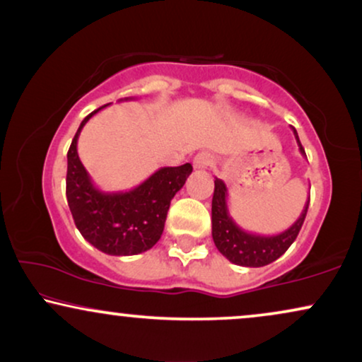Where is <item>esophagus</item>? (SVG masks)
Returning <instances> with one entry per match:
<instances>
[{
  "label": "esophagus",
  "mask_w": 362,
  "mask_h": 362,
  "mask_svg": "<svg viewBox=\"0 0 362 362\" xmlns=\"http://www.w3.org/2000/svg\"><path fill=\"white\" fill-rule=\"evenodd\" d=\"M211 165H212V155L207 151L197 153L194 160H192V166H194L196 170H206V168H209Z\"/></svg>",
  "instance_id": "1"
}]
</instances>
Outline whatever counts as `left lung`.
<instances>
[{
    "label": "left lung",
    "instance_id": "left-lung-1",
    "mask_svg": "<svg viewBox=\"0 0 362 362\" xmlns=\"http://www.w3.org/2000/svg\"><path fill=\"white\" fill-rule=\"evenodd\" d=\"M293 135L298 143L300 153L303 156L305 150L301 146L298 133L293 127ZM310 197L301 211V216L290 229L281 232L276 235H259L252 234L240 229L235 224L229 214V207H227V187L224 181H214V196H212V239L217 250L221 252L226 259H229L232 264L240 267H264L275 262L288 250V247L293 244L296 235L303 226L306 211H308Z\"/></svg>",
    "mask_w": 362,
    "mask_h": 362
}]
</instances>
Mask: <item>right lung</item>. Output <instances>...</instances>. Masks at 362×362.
Listing matches in <instances>:
<instances>
[{
  "label": "right lung",
  "instance_id": "obj_1",
  "mask_svg": "<svg viewBox=\"0 0 362 362\" xmlns=\"http://www.w3.org/2000/svg\"><path fill=\"white\" fill-rule=\"evenodd\" d=\"M107 105L83 118L69 148L67 204L78 232L95 249L108 255H136L160 240L171 199L185 186L192 166L160 168L130 191L98 189L77 155V140L83 125Z\"/></svg>",
  "mask_w": 362,
  "mask_h": 362
}]
</instances>
